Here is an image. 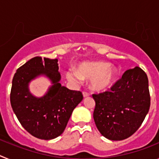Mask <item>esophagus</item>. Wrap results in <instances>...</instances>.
Returning a JSON list of instances; mask_svg holds the SVG:
<instances>
[{
	"label": "esophagus",
	"instance_id": "esophagus-1",
	"mask_svg": "<svg viewBox=\"0 0 159 159\" xmlns=\"http://www.w3.org/2000/svg\"><path fill=\"white\" fill-rule=\"evenodd\" d=\"M83 95H84V97H88L90 95V93L87 92H83Z\"/></svg>",
	"mask_w": 159,
	"mask_h": 159
}]
</instances>
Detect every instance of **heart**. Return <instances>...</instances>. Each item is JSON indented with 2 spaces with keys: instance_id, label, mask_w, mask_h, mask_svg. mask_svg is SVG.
I'll use <instances>...</instances> for the list:
<instances>
[{
  "instance_id": "1",
  "label": "heart",
  "mask_w": 159,
  "mask_h": 159,
  "mask_svg": "<svg viewBox=\"0 0 159 159\" xmlns=\"http://www.w3.org/2000/svg\"><path fill=\"white\" fill-rule=\"evenodd\" d=\"M116 67L107 62H84L78 65L77 71L67 70L66 77L68 80L80 84L84 79L91 80V88L96 92H102L114 85L117 79Z\"/></svg>"
}]
</instances>
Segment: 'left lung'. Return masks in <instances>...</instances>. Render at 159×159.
<instances>
[{"label":"left lung","instance_id":"1","mask_svg":"<svg viewBox=\"0 0 159 159\" xmlns=\"http://www.w3.org/2000/svg\"><path fill=\"white\" fill-rule=\"evenodd\" d=\"M93 117L102 136L126 139L139 128L151 106L148 78L140 67L129 69L110 91L93 94Z\"/></svg>","mask_w":159,"mask_h":159}]
</instances>
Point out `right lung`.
Masks as SVG:
<instances>
[{"mask_svg":"<svg viewBox=\"0 0 159 159\" xmlns=\"http://www.w3.org/2000/svg\"><path fill=\"white\" fill-rule=\"evenodd\" d=\"M57 62V59L36 57L20 67L12 79V110L22 127L40 139H53L62 134L73 110L84 98L80 91L61 85ZM40 75H46L53 85L45 95L38 98L29 92L28 84Z\"/></svg>","mask_w":159,"mask_h":159,"instance_id":"add662e5","label":"right lung"}]
</instances>
